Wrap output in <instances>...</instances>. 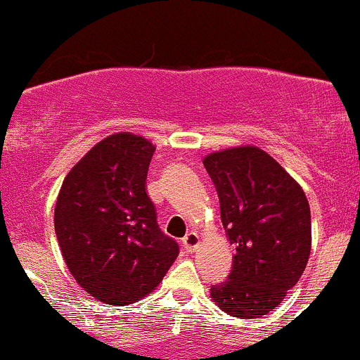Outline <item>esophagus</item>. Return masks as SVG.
I'll list each match as a JSON object with an SVG mask.
<instances>
[{"label": "esophagus", "instance_id": "34e87169", "mask_svg": "<svg viewBox=\"0 0 360 360\" xmlns=\"http://www.w3.org/2000/svg\"><path fill=\"white\" fill-rule=\"evenodd\" d=\"M198 245H200V235L196 232H189L183 238V247L186 249V252H194Z\"/></svg>", "mask_w": 360, "mask_h": 360}]
</instances>
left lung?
<instances>
[{"mask_svg": "<svg viewBox=\"0 0 360 360\" xmlns=\"http://www.w3.org/2000/svg\"><path fill=\"white\" fill-rule=\"evenodd\" d=\"M203 164L220 198L221 223L235 245L229 278L213 303L238 318L278 308L298 283L311 250V214L303 188L255 146L212 152Z\"/></svg>", "mask_w": 360, "mask_h": 360, "instance_id": "left-lung-1", "label": "left lung"}]
</instances>
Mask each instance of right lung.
Returning <instances> with one entry per match:
<instances>
[{
  "label": "right lung",
  "mask_w": 360,
  "mask_h": 360,
  "mask_svg": "<svg viewBox=\"0 0 360 360\" xmlns=\"http://www.w3.org/2000/svg\"><path fill=\"white\" fill-rule=\"evenodd\" d=\"M155 147L118 131L98 142L65 176L53 225L77 284L106 304L137 303L159 286L179 247L157 225L146 181Z\"/></svg>",
  "instance_id": "add662e5"
}]
</instances>
